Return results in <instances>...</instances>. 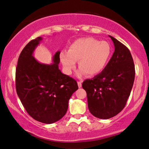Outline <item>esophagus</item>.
<instances>
[{"label": "esophagus", "instance_id": "obj_1", "mask_svg": "<svg viewBox=\"0 0 149 149\" xmlns=\"http://www.w3.org/2000/svg\"><path fill=\"white\" fill-rule=\"evenodd\" d=\"M81 83L82 82L81 81H77V85H78V87H81Z\"/></svg>", "mask_w": 149, "mask_h": 149}]
</instances>
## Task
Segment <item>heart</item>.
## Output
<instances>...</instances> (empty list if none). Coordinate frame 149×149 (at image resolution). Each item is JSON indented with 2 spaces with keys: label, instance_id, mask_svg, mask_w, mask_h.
I'll list each match as a JSON object with an SVG mask.
<instances>
[{
  "label": "heart",
  "instance_id": "heart-1",
  "mask_svg": "<svg viewBox=\"0 0 149 149\" xmlns=\"http://www.w3.org/2000/svg\"><path fill=\"white\" fill-rule=\"evenodd\" d=\"M111 55V46L108 42L99 41L93 38L77 39L70 45L68 52L63 51L60 58L66 74L70 75L79 61L77 75L86 74L93 76L105 68Z\"/></svg>",
  "mask_w": 149,
  "mask_h": 149
}]
</instances>
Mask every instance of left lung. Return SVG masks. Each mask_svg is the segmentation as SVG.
<instances>
[{"instance_id":"left-lung-1","label":"left lung","mask_w":149,"mask_h":149,"mask_svg":"<svg viewBox=\"0 0 149 149\" xmlns=\"http://www.w3.org/2000/svg\"><path fill=\"white\" fill-rule=\"evenodd\" d=\"M115 52L107 65L93 78L86 79V90L90 113L97 118L110 119L125 107L133 86L135 70L129 49L111 36Z\"/></svg>"}]
</instances>
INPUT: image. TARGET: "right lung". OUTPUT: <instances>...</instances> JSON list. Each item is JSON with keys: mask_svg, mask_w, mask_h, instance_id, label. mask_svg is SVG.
<instances>
[{"mask_svg": "<svg viewBox=\"0 0 149 149\" xmlns=\"http://www.w3.org/2000/svg\"><path fill=\"white\" fill-rule=\"evenodd\" d=\"M42 40H32L21 52L16 69V89L30 116L51 124L64 116L68 101L78 86L59 70L60 51L54 54L52 64L40 63L34 58V51Z\"/></svg>", "mask_w": 149, "mask_h": 149, "instance_id": "right-lung-1", "label": "right lung"}]
</instances>
